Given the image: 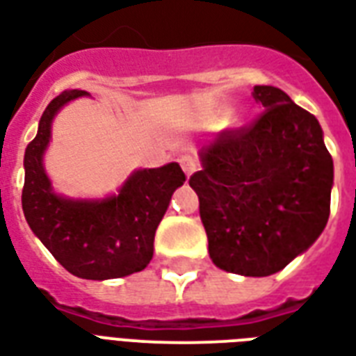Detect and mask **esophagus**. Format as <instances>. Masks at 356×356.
I'll return each instance as SVG.
<instances>
[{
	"label": "esophagus",
	"mask_w": 356,
	"mask_h": 356,
	"mask_svg": "<svg viewBox=\"0 0 356 356\" xmlns=\"http://www.w3.org/2000/svg\"><path fill=\"white\" fill-rule=\"evenodd\" d=\"M181 168L185 171L186 175H192V173H196L200 170V162L196 158L192 156V154H185V156H181Z\"/></svg>",
	"instance_id": "34e87169"
}]
</instances>
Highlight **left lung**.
<instances>
[{
  "instance_id": "1",
  "label": "left lung",
  "mask_w": 356,
  "mask_h": 356,
  "mask_svg": "<svg viewBox=\"0 0 356 356\" xmlns=\"http://www.w3.org/2000/svg\"><path fill=\"white\" fill-rule=\"evenodd\" d=\"M264 111L200 149L191 177L209 257L225 272L266 277L312 247L330 215L334 164L312 113L275 86H254Z\"/></svg>"
}]
</instances>
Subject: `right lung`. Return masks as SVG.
Returning a JSON list of instances; mask_svg holds the SVG:
<instances>
[{
  "mask_svg": "<svg viewBox=\"0 0 356 356\" xmlns=\"http://www.w3.org/2000/svg\"><path fill=\"white\" fill-rule=\"evenodd\" d=\"M88 96L65 90L47 105L38 136L24 154L22 209L31 232L52 257L83 279L124 277L151 262L154 234L170 205L171 194L185 183L177 162L131 173L117 196L105 200H70L52 191L43 168L51 141L52 118L67 102Z\"/></svg>",
  "mask_w": 356,
  "mask_h": 356,
  "instance_id": "add662e5",
  "label": "right lung"
}]
</instances>
